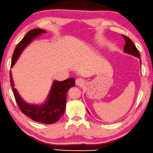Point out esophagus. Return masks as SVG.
<instances>
[{
  "mask_svg": "<svg viewBox=\"0 0 153 153\" xmlns=\"http://www.w3.org/2000/svg\"><path fill=\"white\" fill-rule=\"evenodd\" d=\"M76 85L79 86V87H82V86H83L84 85H85V80H84V79L81 78V77H78V78L76 79Z\"/></svg>",
  "mask_w": 153,
  "mask_h": 153,
  "instance_id": "34e87169",
  "label": "esophagus"
}]
</instances>
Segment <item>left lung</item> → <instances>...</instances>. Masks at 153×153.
<instances>
[{"instance_id": "8db88e82", "label": "left lung", "mask_w": 153, "mask_h": 153, "mask_svg": "<svg viewBox=\"0 0 153 153\" xmlns=\"http://www.w3.org/2000/svg\"><path fill=\"white\" fill-rule=\"evenodd\" d=\"M122 36H123L125 42H126V44H125V46H124L125 52L140 58V54H139V50L137 48V47L135 46V45L134 44V43L132 42V41L131 40L128 36L123 35V34H122ZM140 62L141 63V59H140ZM88 112H89V111H88Z\"/></svg>"}]
</instances>
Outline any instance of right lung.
Instances as JSON below:
<instances>
[{
  "label": "right lung",
  "instance_id": "add662e5",
  "mask_svg": "<svg viewBox=\"0 0 153 153\" xmlns=\"http://www.w3.org/2000/svg\"><path fill=\"white\" fill-rule=\"evenodd\" d=\"M44 33H46V31L42 29H33L25 34L14 49L12 58L11 67L25 46L36 36ZM10 78L15 100L21 111L34 121L46 124L54 123L62 117L66 109V94L71 87L75 86V79L72 77L62 82L55 81L47 102L43 105L39 106L27 104L21 99L14 88L11 71H10Z\"/></svg>",
  "mask_w": 153,
  "mask_h": 153
}]
</instances>
